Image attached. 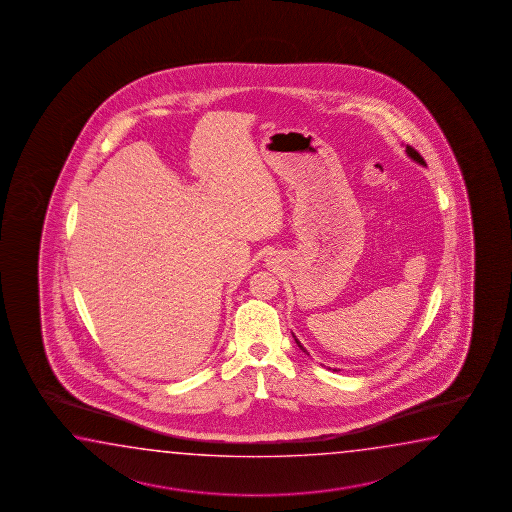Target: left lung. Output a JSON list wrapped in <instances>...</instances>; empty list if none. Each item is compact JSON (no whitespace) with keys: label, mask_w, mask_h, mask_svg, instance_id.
I'll list each match as a JSON object with an SVG mask.
<instances>
[{"label":"left lung","mask_w":512,"mask_h":512,"mask_svg":"<svg viewBox=\"0 0 512 512\" xmlns=\"http://www.w3.org/2000/svg\"><path fill=\"white\" fill-rule=\"evenodd\" d=\"M405 152H407V156H409V158H411L412 161H416V163H420V165H423V167H425V165H427V163H425V161H423V158H421L420 154H418V152L414 151V149H412V147H409V145H407V147H405ZM292 338H294V341H296V345H298V347H300L301 351L305 352V354H307V356H309V352H307V349H305V347H303V345H301L300 340H298V338H296V336H294V334H292Z\"/></svg>","instance_id":"1"}]
</instances>
